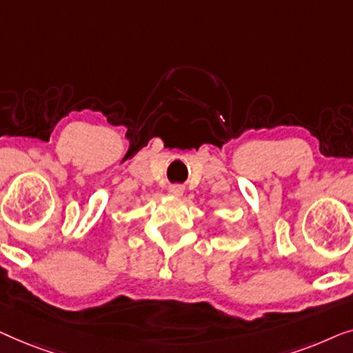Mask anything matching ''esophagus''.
Here are the masks:
<instances>
[{
	"mask_svg": "<svg viewBox=\"0 0 353 353\" xmlns=\"http://www.w3.org/2000/svg\"><path fill=\"white\" fill-rule=\"evenodd\" d=\"M170 193H171L172 196H182L183 187H181V185H171L170 187Z\"/></svg>",
	"mask_w": 353,
	"mask_h": 353,
	"instance_id": "esophagus-1",
	"label": "esophagus"
}]
</instances>
